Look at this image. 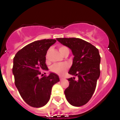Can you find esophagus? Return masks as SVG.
<instances>
[{
	"instance_id": "1",
	"label": "esophagus",
	"mask_w": 120,
	"mask_h": 120,
	"mask_svg": "<svg viewBox=\"0 0 120 120\" xmlns=\"http://www.w3.org/2000/svg\"><path fill=\"white\" fill-rule=\"evenodd\" d=\"M59 79H60V80H61V81H62V80H64V79L62 77H59Z\"/></svg>"
}]
</instances>
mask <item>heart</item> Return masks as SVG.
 <instances>
[{"label": "heart", "mask_w": 120, "mask_h": 120, "mask_svg": "<svg viewBox=\"0 0 120 120\" xmlns=\"http://www.w3.org/2000/svg\"><path fill=\"white\" fill-rule=\"evenodd\" d=\"M68 50V49L67 47H65V46H60L59 47V52H60V53L62 55H63L64 53L65 52L66 50ZM50 49H49L47 52V53H46V55H45L46 59H48L49 55L50 53ZM68 67H69V65L67 63L56 64H54L52 67V68H51V71L53 72V73H56L57 75H62L66 72V71L67 70Z\"/></svg>", "instance_id": "1"}]
</instances>
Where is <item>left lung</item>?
Masks as SVG:
<instances>
[{
    "label": "left lung",
    "mask_w": 120,
    "mask_h": 120,
    "mask_svg": "<svg viewBox=\"0 0 120 120\" xmlns=\"http://www.w3.org/2000/svg\"><path fill=\"white\" fill-rule=\"evenodd\" d=\"M56 40L69 47L75 56L68 73L77 76L78 79L75 80V77L68 79L69 86L64 91L67 100L74 106L84 105L93 96L100 75L98 50L80 38H59Z\"/></svg>",
    "instance_id": "1"
}]
</instances>
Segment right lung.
<instances>
[{
  "mask_svg": "<svg viewBox=\"0 0 120 120\" xmlns=\"http://www.w3.org/2000/svg\"><path fill=\"white\" fill-rule=\"evenodd\" d=\"M56 41L44 39L32 42L20 50L14 58L15 85L23 100L34 108H41L47 103L53 85L59 81L56 74L43 76L41 71L48 70L45 55ZM40 75L43 76L41 78Z\"/></svg>",
  "mask_w": 120,
  "mask_h": 120,
  "instance_id": "obj_1",
  "label": "right lung"
}]
</instances>
